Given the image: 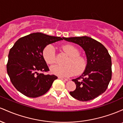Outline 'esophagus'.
<instances>
[{
    "label": "esophagus",
    "instance_id": "1",
    "mask_svg": "<svg viewBox=\"0 0 123 123\" xmlns=\"http://www.w3.org/2000/svg\"><path fill=\"white\" fill-rule=\"evenodd\" d=\"M58 79H61L62 80H63V81H68L67 79H65V78H63V77H58Z\"/></svg>",
    "mask_w": 123,
    "mask_h": 123
}]
</instances>
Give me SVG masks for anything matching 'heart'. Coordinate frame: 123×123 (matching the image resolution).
<instances>
[{
  "mask_svg": "<svg viewBox=\"0 0 123 123\" xmlns=\"http://www.w3.org/2000/svg\"><path fill=\"white\" fill-rule=\"evenodd\" d=\"M62 50L69 56L66 61V65L56 64L51 66L50 71L53 74L59 77H65L80 74L86 69L87 61L84 56L80 54V51L72 44H65L62 46ZM43 57L45 61L49 64L56 62L55 49L53 45H48L44 49Z\"/></svg>",
  "mask_w": 123,
  "mask_h": 123,
  "instance_id": "b5f03b06",
  "label": "heart"
}]
</instances>
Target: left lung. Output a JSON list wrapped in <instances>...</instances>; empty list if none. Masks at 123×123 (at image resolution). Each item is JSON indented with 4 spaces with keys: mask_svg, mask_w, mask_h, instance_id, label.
Here are the masks:
<instances>
[{
    "mask_svg": "<svg viewBox=\"0 0 123 123\" xmlns=\"http://www.w3.org/2000/svg\"><path fill=\"white\" fill-rule=\"evenodd\" d=\"M63 39L81 46L87 61L83 74L72 80L76 88L70 95L80 101L97 98L106 91L111 78V60L108 51L101 43L88 36Z\"/></svg>",
    "mask_w": 123,
    "mask_h": 123,
    "instance_id": "left-lung-1",
    "label": "left lung"
}]
</instances>
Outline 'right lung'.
Segmentation results:
<instances>
[{
    "mask_svg": "<svg viewBox=\"0 0 123 123\" xmlns=\"http://www.w3.org/2000/svg\"><path fill=\"white\" fill-rule=\"evenodd\" d=\"M62 40L63 37L37 32L21 37L15 42L8 54L7 72L18 91L26 97L36 98L49 91L58 77L42 73L50 70L43 51L47 45Z\"/></svg>",
    "mask_w": 123,
    "mask_h": 123,
    "instance_id": "1",
    "label": "right lung"
}]
</instances>
